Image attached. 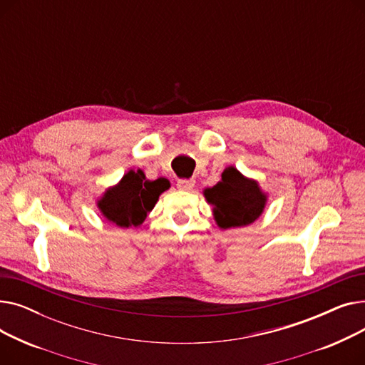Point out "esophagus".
Returning <instances> with one entry per match:
<instances>
[{
  "label": "esophagus",
  "instance_id": "34e87169",
  "mask_svg": "<svg viewBox=\"0 0 365 365\" xmlns=\"http://www.w3.org/2000/svg\"><path fill=\"white\" fill-rule=\"evenodd\" d=\"M194 185H195V180H192V179H179L178 180V187L180 190H190L194 187Z\"/></svg>",
  "mask_w": 365,
  "mask_h": 365
}]
</instances>
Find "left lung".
<instances>
[{"instance_id":"left-lung-1","label":"left lung","mask_w":365,"mask_h":365,"mask_svg":"<svg viewBox=\"0 0 365 365\" xmlns=\"http://www.w3.org/2000/svg\"><path fill=\"white\" fill-rule=\"evenodd\" d=\"M204 195L215 205V219L222 229L253 223L266 204V195L257 182L244 178L235 167H227L222 173V180L205 189Z\"/></svg>"}]
</instances>
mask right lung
Instances as JSON below:
<instances>
[{
    "label": "right lung",
    "instance_id": "obj_1",
    "mask_svg": "<svg viewBox=\"0 0 365 365\" xmlns=\"http://www.w3.org/2000/svg\"><path fill=\"white\" fill-rule=\"evenodd\" d=\"M168 186L165 179L146 180L142 170H130L117 186L106 190L98 205L109 222L120 227H136Z\"/></svg>",
    "mask_w": 365,
    "mask_h": 365
}]
</instances>
